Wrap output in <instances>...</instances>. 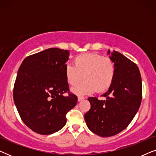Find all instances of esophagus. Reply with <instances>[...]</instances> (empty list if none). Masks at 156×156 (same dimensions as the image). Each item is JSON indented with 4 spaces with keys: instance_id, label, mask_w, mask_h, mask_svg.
I'll list each match as a JSON object with an SVG mask.
<instances>
[{
    "instance_id": "obj_1",
    "label": "esophagus",
    "mask_w": 156,
    "mask_h": 156,
    "mask_svg": "<svg viewBox=\"0 0 156 156\" xmlns=\"http://www.w3.org/2000/svg\"><path fill=\"white\" fill-rule=\"evenodd\" d=\"M83 99H84V97H78V101H82V100H83Z\"/></svg>"
}]
</instances>
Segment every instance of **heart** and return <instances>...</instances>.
Here are the masks:
<instances>
[{
  "instance_id": "1",
  "label": "heart",
  "mask_w": 156,
  "mask_h": 156,
  "mask_svg": "<svg viewBox=\"0 0 156 156\" xmlns=\"http://www.w3.org/2000/svg\"><path fill=\"white\" fill-rule=\"evenodd\" d=\"M116 73L115 65L108 57L95 53L80 55L74 59L73 65H67L65 75L68 84L74 86L83 79L81 84L72 87V93L77 96L90 94L97 90L102 92L109 88Z\"/></svg>"
}]
</instances>
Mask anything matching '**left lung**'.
Listing matches in <instances>:
<instances>
[{"label":"left lung","mask_w":156,"mask_h":156,"mask_svg":"<svg viewBox=\"0 0 156 156\" xmlns=\"http://www.w3.org/2000/svg\"><path fill=\"white\" fill-rule=\"evenodd\" d=\"M116 68L115 77L105 100L89 97L91 108L84 114L87 126L101 137L116 135L131 122L142 99V81L135 63L116 51L108 50Z\"/></svg>","instance_id":"obj_1"}]
</instances>
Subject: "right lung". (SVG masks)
<instances>
[{
    "label": "right lung",
    "mask_w": 156,
    "mask_h": 156,
    "mask_svg": "<svg viewBox=\"0 0 156 156\" xmlns=\"http://www.w3.org/2000/svg\"><path fill=\"white\" fill-rule=\"evenodd\" d=\"M69 51L49 48L26 57L17 74L13 99L21 119L42 135L54 133L67 122L77 97L69 93L65 75ZM67 91L69 94L65 96Z\"/></svg>",
    "instance_id": "1"
}]
</instances>
